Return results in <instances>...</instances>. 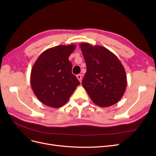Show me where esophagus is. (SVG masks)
Returning <instances> with one entry per match:
<instances>
[{
  "label": "esophagus",
  "mask_w": 156,
  "mask_h": 156,
  "mask_svg": "<svg viewBox=\"0 0 156 156\" xmlns=\"http://www.w3.org/2000/svg\"><path fill=\"white\" fill-rule=\"evenodd\" d=\"M77 78L78 79L79 81L80 82H81V80H82V76H81V74H79L77 75Z\"/></svg>",
  "instance_id": "1"
}]
</instances>
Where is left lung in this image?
<instances>
[{
    "label": "left lung",
    "mask_w": 156,
    "mask_h": 156,
    "mask_svg": "<svg viewBox=\"0 0 156 156\" xmlns=\"http://www.w3.org/2000/svg\"><path fill=\"white\" fill-rule=\"evenodd\" d=\"M87 72L82 81L92 101L107 107L119 102L127 87L125 69L117 56L100 45L80 44Z\"/></svg>",
    "instance_id": "left-lung-1"
}]
</instances>
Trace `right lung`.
<instances>
[{
    "instance_id": "add662e5",
    "label": "right lung",
    "mask_w": 156,
    "mask_h": 156,
    "mask_svg": "<svg viewBox=\"0 0 156 156\" xmlns=\"http://www.w3.org/2000/svg\"><path fill=\"white\" fill-rule=\"evenodd\" d=\"M74 44L57 45L42 53L30 73L32 90L44 105L53 108L63 106L80 82L72 73L69 56L75 49Z\"/></svg>"
}]
</instances>
